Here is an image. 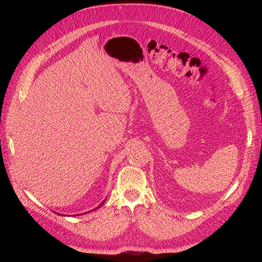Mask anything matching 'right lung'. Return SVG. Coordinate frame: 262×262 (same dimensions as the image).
Segmentation results:
<instances>
[{"label":"right lung","instance_id":"obj_1","mask_svg":"<svg viewBox=\"0 0 262 262\" xmlns=\"http://www.w3.org/2000/svg\"><path fill=\"white\" fill-rule=\"evenodd\" d=\"M105 200H106V199H105ZM105 200H104V201H102V202H101V203H100V205H99V207H97V208H96V209H98V208H100V207H101V205H102V203H104V202H105ZM96 209H94V210H96ZM57 214H59V213H57ZM59 215H62V214H59ZM80 215H81V214H80Z\"/></svg>","mask_w":262,"mask_h":262}]
</instances>
